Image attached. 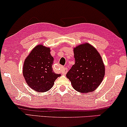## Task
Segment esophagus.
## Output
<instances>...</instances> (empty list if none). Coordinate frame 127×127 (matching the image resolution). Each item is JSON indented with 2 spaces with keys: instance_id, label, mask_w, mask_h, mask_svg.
I'll list each match as a JSON object with an SVG mask.
<instances>
[{
  "instance_id": "34e87169",
  "label": "esophagus",
  "mask_w": 127,
  "mask_h": 127,
  "mask_svg": "<svg viewBox=\"0 0 127 127\" xmlns=\"http://www.w3.org/2000/svg\"><path fill=\"white\" fill-rule=\"evenodd\" d=\"M67 72V69L66 67H62V70H61V73L63 75H65L66 74Z\"/></svg>"
}]
</instances>
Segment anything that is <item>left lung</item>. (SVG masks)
Segmentation results:
<instances>
[{
    "label": "left lung",
    "mask_w": 127,
    "mask_h": 127,
    "mask_svg": "<svg viewBox=\"0 0 127 127\" xmlns=\"http://www.w3.org/2000/svg\"><path fill=\"white\" fill-rule=\"evenodd\" d=\"M75 63L66 73L73 89L80 93L96 90L101 83L105 66L101 56L95 47L88 43L73 49Z\"/></svg>",
    "instance_id": "8db88e82"
}]
</instances>
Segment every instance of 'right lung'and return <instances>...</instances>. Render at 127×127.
Listing matches in <instances>:
<instances>
[{"label":"right lung","instance_id":"1","mask_svg":"<svg viewBox=\"0 0 127 127\" xmlns=\"http://www.w3.org/2000/svg\"><path fill=\"white\" fill-rule=\"evenodd\" d=\"M50 48L38 45L26 58L23 73L30 88L36 92H45L53 86L54 82L61 74L55 73L52 66L54 58Z\"/></svg>","mask_w":127,"mask_h":127}]
</instances>
